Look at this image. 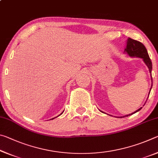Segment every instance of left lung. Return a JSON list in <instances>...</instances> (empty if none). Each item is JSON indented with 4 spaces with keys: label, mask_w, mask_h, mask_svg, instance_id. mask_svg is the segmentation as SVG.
<instances>
[{
    "label": "left lung",
    "mask_w": 158,
    "mask_h": 158,
    "mask_svg": "<svg viewBox=\"0 0 158 158\" xmlns=\"http://www.w3.org/2000/svg\"><path fill=\"white\" fill-rule=\"evenodd\" d=\"M125 52H126L130 56H135V57H139L143 58V60L144 61V63H146V65L148 66V68L149 69L150 73L151 74V71H152V62L151 60V58H150L148 52H147L146 48L145 46L141 43V42H139L137 40H133L132 38H128L126 41V45H125ZM151 80L153 81V79H152L151 77ZM152 89V85L151 88V90ZM150 90V91H151ZM146 104V103H145ZM142 109V107H141L137 110L136 111L134 112V113L127 115V116H124L123 117H125V116H129L130 115H132L134 114H135L136 112L139 111L141 109ZM122 118V117H121Z\"/></svg>",
    "instance_id": "8db88e82"
}]
</instances>
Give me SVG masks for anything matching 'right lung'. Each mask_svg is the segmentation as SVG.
Segmentation results:
<instances>
[{"instance_id":"1","label":"right lung","mask_w":158,"mask_h":158,"mask_svg":"<svg viewBox=\"0 0 158 158\" xmlns=\"http://www.w3.org/2000/svg\"><path fill=\"white\" fill-rule=\"evenodd\" d=\"M53 118H52V119H53Z\"/></svg>"}]
</instances>
